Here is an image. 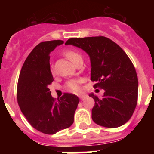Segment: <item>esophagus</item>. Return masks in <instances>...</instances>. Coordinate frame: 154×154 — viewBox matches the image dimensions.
Returning <instances> with one entry per match:
<instances>
[{
    "label": "esophagus",
    "instance_id": "1",
    "mask_svg": "<svg viewBox=\"0 0 154 154\" xmlns=\"http://www.w3.org/2000/svg\"><path fill=\"white\" fill-rule=\"evenodd\" d=\"M86 96H87V95H85V94H82V95H79V97L80 99H85Z\"/></svg>",
    "mask_w": 154,
    "mask_h": 154
}]
</instances>
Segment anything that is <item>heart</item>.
<instances>
[{
    "label": "heart",
    "mask_w": 154,
    "mask_h": 154,
    "mask_svg": "<svg viewBox=\"0 0 154 154\" xmlns=\"http://www.w3.org/2000/svg\"><path fill=\"white\" fill-rule=\"evenodd\" d=\"M64 55L67 58H69L71 62L74 63L75 65L77 62L79 60L82 59V55L78 51L74 49H67L64 51ZM51 72L52 73H54V70L53 69H51ZM81 80L79 79H72L70 80V81L67 82L66 83V88L67 89H69L71 92H75V93H79L82 91L81 88Z\"/></svg>",
    "instance_id": "1"
}]
</instances>
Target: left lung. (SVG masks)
Masks as SVG:
<instances>
[{
  "label": "left lung",
  "instance_id": "8db88e82",
  "mask_svg": "<svg viewBox=\"0 0 154 154\" xmlns=\"http://www.w3.org/2000/svg\"><path fill=\"white\" fill-rule=\"evenodd\" d=\"M65 45L80 48L89 55L94 89H104L99 98L93 94L92 120L99 126H123L133 116L138 99V78L133 62L116 43L104 36L70 38Z\"/></svg>",
  "mask_w": 154,
  "mask_h": 154
}]
</instances>
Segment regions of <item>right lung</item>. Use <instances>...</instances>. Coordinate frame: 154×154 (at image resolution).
Returning a JSON list of instances; mask_svg holds the SVG:
<instances>
[{
    "label": "right lung",
    "instance_id": "right-lung-1",
    "mask_svg": "<svg viewBox=\"0 0 154 154\" xmlns=\"http://www.w3.org/2000/svg\"><path fill=\"white\" fill-rule=\"evenodd\" d=\"M63 43L62 40L47 41L35 46L24 61L17 82V99L21 111L32 127L50 135L72 125L79 103L72 93H64L56 101L48 89L54 81L49 53Z\"/></svg>",
    "mask_w": 154,
    "mask_h": 154
}]
</instances>
